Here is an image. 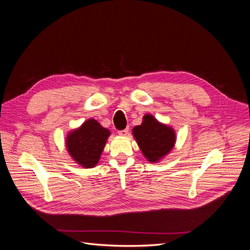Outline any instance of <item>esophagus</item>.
Instances as JSON below:
<instances>
[{
  "label": "esophagus",
  "mask_w": 250,
  "mask_h": 250,
  "mask_svg": "<svg viewBox=\"0 0 250 250\" xmlns=\"http://www.w3.org/2000/svg\"><path fill=\"white\" fill-rule=\"evenodd\" d=\"M118 133L119 135H121V137H127L128 133H129V128H126L124 130H120Z\"/></svg>",
  "instance_id": "34e87169"
}]
</instances>
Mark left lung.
I'll return each instance as SVG.
<instances>
[{
	"label": "left lung",
	"instance_id": "left-lung-1",
	"mask_svg": "<svg viewBox=\"0 0 250 250\" xmlns=\"http://www.w3.org/2000/svg\"><path fill=\"white\" fill-rule=\"evenodd\" d=\"M132 134L143 155L150 163H158L167 156L176 143L175 130L150 113L143 117L141 125L133 127Z\"/></svg>",
	"mask_w": 250,
	"mask_h": 250
}]
</instances>
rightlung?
Wrapping results in <instances>:
<instances>
[{"instance_id":"right-lung-1","label":"right lung","mask_w":250,"mask_h":250,"mask_svg":"<svg viewBox=\"0 0 250 250\" xmlns=\"http://www.w3.org/2000/svg\"><path fill=\"white\" fill-rule=\"evenodd\" d=\"M110 131L95 119H88L66 135L65 146L70 156L81 167L94 168L99 163Z\"/></svg>"}]
</instances>
